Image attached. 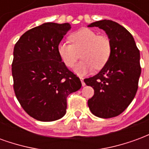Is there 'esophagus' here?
Here are the masks:
<instances>
[{
  "label": "esophagus",
  "instance_id": "obj_1",
  "mask_svg": "<svg viewBox=\"0 0 149 149\" xmlns=\"http://www.w3.org/2000/svg\"><path fill=\"white\" fill-rule=\"evenodd\" d=\"M81 84H82V86H84V85H85V83L84 82V78L81 77Z\"/></svg>",
  "mask_w": 149,
  "mask_h": 149
}]
</instances>
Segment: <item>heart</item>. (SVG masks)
<instances>
[{"mask_svg": "<svg viewBox=\"0 0 149 149\" xmlns=\"http://www.w3.org/2000/svg\"><path fill=\"white\" fill-rule=\"evenodd\" d=\"M72 45L59 43L57 52L63 63L68 68L73 67L81 53L83 61L74 68L79 75L86 74L94 68L101 69L106 65L112 53L109 39L105 36H97L89 29H81L69 36Z\"/></svg>", "mask_w": 149, "mask_h": 149, "instance_id": "obj_1", "label": "heart"}]
</instances>
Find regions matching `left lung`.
Returning <instances> with one entry per match:
<instances>
[{
	"label": "left lung",
	"mask_w": 149,
	"mask_h": 149,
	"mask_svg": "<svg viewBox=\"0 0 149 149\" xmlns=\"http://www.w3.org/2000/svg\"><path fill=\"white\" fill-rule=\"evenodd\" d=\"M88 27H98L106 33L112 53L97 75L84 80L94 89L88 105L96 116L111 118L124 112L136 96L141 72L140 51L132 34L115 21L102 20Z\"/></svg>",
	"instance_id": "obj_1"
}]
</instances>
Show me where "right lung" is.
I'll list each match as a JSON object with an SVG mask.
<instances>
[{"label": "right lung", "mask_w": 149, "mask_h": 149, "mask_svg": "<svg viewBox=\"0 0 149 149\" xmlns=\"http://www.w3.org/2000/svg\"><path fill=\"white\" fill-rule=\"evenodd\" d=\"M71 29L48 22L24 33L13 49L12 74L15 95L23 109L40 121L66 113L67 97L81 88L79 77L63 63L57 46Z\"/></svg>", "instance_id": "right-lung-1"}]
</instances>
